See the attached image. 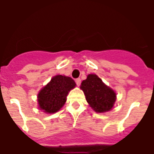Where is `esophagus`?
Instances as JSON below:
<instances>
[{"instance_id":"1","label":"esophagus","mask_w":154,"mask_h":154,"mask_svg":"<svg viewBox=\"0 0 154 154\" xmlns=\"http://www.w3.org/2000/svg\"><path fill=\"white\" fill-rule=\"evenodd\" d=\"M75 83H76V85H78V86H79L80 84H81V79H76Z\"/></svg>"}]
</instances>
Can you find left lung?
Wrapping results in <instances>:
<instances>
[{
	"instance_id": "1",
	"label": "left lung",
	"mask_w": 154,
	"mask_h": 154,
	"mask_svg": "<svg viewBox=\"0 0 154 154\" xmlns=\"http://www.w3.org/2000/svg\"><path fill=\"white\" fill-rule=\"evenodd\" d=\"M80 88L89 106L96 112H106L113 106L116 96L115 92L105 85L96 75H89L86 79L82 81Z\"/></svg>"
}]
</instances>
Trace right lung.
<instances>
[{
	"mask_svg": "<svg viewBox=\"0 0 154 154\" xmlns=\"http://www.w3.org/2000/svg\"><path fill=\"white\" fill-rule=\"evenodd\" d=\"M75 86V82L70 77L61 75L53 77L38 95L40 109L47 113L58 112L66 102L69 92Z\"/></svg>",
	"mask_w": 154,
	"mask_h": 154,
	"instance_id": "obj_1",
	"label": "right lung"
}]
</instances>
